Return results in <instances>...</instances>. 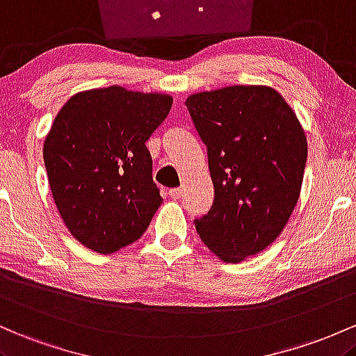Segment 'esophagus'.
Instances as JSON below:
<instances>
[{
    "label": "esophagus",
    "instance_id": "obj_1",
    "mask_svg": "<svg viewBox=\"0 0 356 356\" xmlns=\"http://www.w3.org/2000/svg\"><path fill=\"white\" fill-rule=\"evenodd\" d=\"M181 195H183V190L181 188H171L170 190V197L171 198L178 200V198H181Z\"/></svg>",
    "mask_w": 356,
    "mask_h": 356
}]
</instances>
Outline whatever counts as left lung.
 <instances>
[{"label": "left lung", "mask_w": 356, "mask_h": 356, "mask_svg": "<svg viewBox=\"0 0 356 356\" xmlns=\"http://www.w3.org/2000/svg\"><path fill=\"white\" fill-rule=\"evenodd\" d=\"M185 104L207 146L215 190L195 229L222 261L241 262L269 247L296 207L307 158L305 131L270 87H223L190 95Z\"/></svg>", "instance_id": "1"}]
</instances>
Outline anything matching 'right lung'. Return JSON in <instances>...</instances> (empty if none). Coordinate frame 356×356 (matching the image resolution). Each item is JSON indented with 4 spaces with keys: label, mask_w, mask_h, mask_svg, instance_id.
<instances>
[{
    "label": "right lung",
    "mask_w": 356,
    "mask_h": 356,
    "mask_svg": "<svg viewBox=\"0 0 356 356\" xmlns=\"http://www.w3.org/2000/svg\"><path fill=\"white\" fill-rule=\"evenodd\" d=\"M171 104L113 86L79 92L55 118L43 161L55 205L87 249L111 254L136 242L163 203L146 141Z\"/></svg>",
    "instance_id": "right-lung-1"
}]
</instances>
